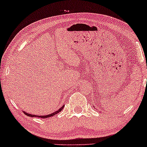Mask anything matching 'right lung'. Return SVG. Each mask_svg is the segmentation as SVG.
Masks as SVG:
<instances>
[{
    "label": "right lung",
    "mask_w": 147,
    "mask_h": 147,
    "mask_svg": "<svg viewBox=\"0 0 147 147\" xmlns=\"http://www.w3.org/2000/svg\"><path fill=\"white\" fill-rule=\"evenodd\" d=\"M64 107V105L62 106L59 109L57 110V111H56L55 112H54V113H51L49 114V115H32V114H30V113H28L27 112H24V114H26V115L29 116V117H41V118H47V117H52V116L56 115V114H57L58 113H59L60 111H62V109H63Z\"/></svg>",
    "instance_id": "add662e5"
}]
</instances>
